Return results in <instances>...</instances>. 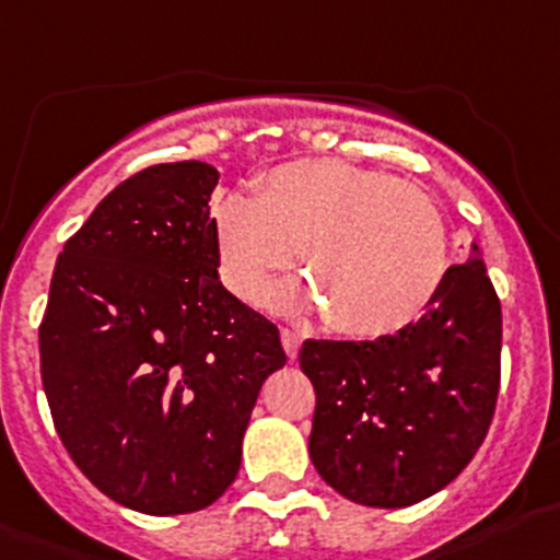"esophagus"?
Wrapping results in <instances>:
<instances>
[{"instance_id": "obj_1", "label": "esophagus", "mask_w": 560, "mask_h": 560, "mask_svg": "<svg viewBox=\"0 0 560 560\" xmlns=\"http://www.w3.org/2000/svg\"><path fill=\"white\" fill-rule=\"evenodd\" d=\"M280 338H283V347H285V352H289V358L294 361L296 352H300L302 332L296 330V327H283V330H280Z\"/></svg>"}]
</instances>
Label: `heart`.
Instances as JSON below:
<instances>
[{"mask_svg":"<svg viewBox=\"0 0 560 560\" xmlns=\"http://www.w3.org/2000/svg\"><path fill=\"white\" fill-rule=\"evenodd\" d=\"M219 271L260 302L300 249L307 280L280 291L289 307H322L343 336H386L417 319L447 266V233L428 191L343 161L277 166L255 197L217 208Z\"/></svg>","mask_w":560,"mask_h":560,"instance_id":"1","label":"heart"}]
</instances>
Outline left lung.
Wrapping results in <instances>:
<instances>
[{
    "instance_id": "left-lung-1",
    "label": "left lung",
    "mask_w": 560,
    "mask_h": 560,
    "mask_svg": "<svg viewBox=\"0 0 560 560\" xmlns=\"http://www.w3.org/2000/svg\"><path fill=\"white\" fill-rule=\"evenodd\" d=\"M500 350V296L478 255L450 266L422 319L394 336L307 338L316 471L369 508L413 505L453 483L494 419Z\"/></svg>"
}]
</instances>
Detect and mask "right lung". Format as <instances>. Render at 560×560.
<instances>
[{
	"label": "right lung",
	"mask_w": 560,
	"mask_h": 560,
	"mask_svg": "<svg viewBox=\"0 0 560 560\" xmlns=\"http://www.w3.org/2000/svg\"><path fill=\"white\" fill-rule=\"evenodd\" d=\"M219 172L158 163L113 188L58 255L40 381L80 471L152 516L228 491L280 330L219 283Z\"/></svg>",
	"instance_id": "right-lung-1"
}]
</instances>
